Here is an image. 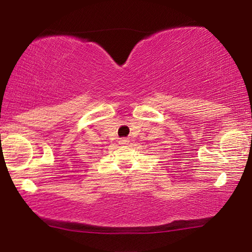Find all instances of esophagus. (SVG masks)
Listing matches in <instances>:
<instances>
[{
  "label": "esophagus",
  "mask_w": 252,
  "mask_h": 252,
  "mask_svg": "<svg viewBox=\"0 0 252 252\" xmlns=\"http://www.w3.org/2000/svg\"><path fill=\"white\" fill-rule=\"evenodd\" d=\"M119 144H122V146H128L129 140L128 139H120L119 140Z\"/></svg>",
  "instance_id": "1"
}]
</instances>
